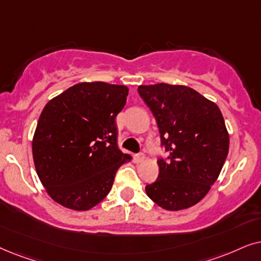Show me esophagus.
Returning <instances> with one entry per match:
<instances>
[{
    "instance_id": "1",
    "label": "esophagus",
    "mask_w": 261,
    "mask_h": 261,
    "mask_svg": "<svg viewBox=\"0 0 261 261\" xmlns=\"http://www.w3.org/2000/svg\"><path fill=\"white\" fill-rule=\"evenodd\" d=\"M144 159H145V156H144L143 152H138V154L135 155V160H136L137 162H142Z\"/></svg>"
}]
</instances>
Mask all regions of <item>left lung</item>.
I'll use <instances>...</instances> for the list:
<instances>
[{"label": "left lung", "mask_w": 261, "mask_h": 261, "mask_svg": "<svg viewBox=\"0 0 261 261\" xmlns=\"http://www.w3.org/2000/svg\"><path fill=\"white\" fill-rule=\"evenodd\" d=\"M138 94L154 114L161 147L159 176L145 186L148 197L166 210H182L209 192L229 150V135L216 103L186 86H140Z\"/></svg>", "instance_id": "left-lung-1"}]
</instances>
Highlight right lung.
<instances>
[{"instance_id": "obj_1", "label": "right lung", "mask_w": 261, "mask_h": 261, "mask_svg": "<svg viewBox=\"0 0 261 261\" xmlns=\"http://www.w3.org/2000/svg\"><path fill=\"white\" fill-rule=\"evenodd\" d=\"M125 86L83 82L44 107L32 151L41 184L55 201L85 211L112 189L114 176L131 158L118 148L117 114L126 103Z\"/></svg>"}]
</instances>
